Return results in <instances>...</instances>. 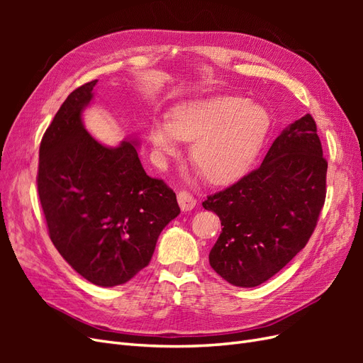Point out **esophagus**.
Here are the masks:
<instances>
[{
	"label": "esophagus",
	"instance_id": "esophagus-1",
	"mask_svg": "<svg viewBox=\"0 0 363 363\" xmlns=\"http://www.w3.org/2000/svg\"><path fill=\"white\" fill-rule=\"evenodd\" d=\"M177 200H179V204H180L183 212L192 211V208L196 204V200L194 199V195L191 192H188V191H180L177 194Z\"/></svg>",
	"mask_w": 363,
	"mask_h": 363
}]
</instances>
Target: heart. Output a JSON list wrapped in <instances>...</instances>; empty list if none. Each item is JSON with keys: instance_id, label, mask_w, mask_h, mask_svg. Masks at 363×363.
<instances>
[{"instance_id": "heart-1", "label": "heart", "mask_w": 363, "mask_h": 363, "mask_svg": "<svg viewBox=\"0 0 363 363\" xmlns=\"http://www.w3.org/2000/svg\"><path fill=\"white\" fill-rule=\"evenodd\" d=\"M269 128L260 107L242 98L216 96L180 104L168 123L156 121L150 131L152 147L163 155L177 151V139L192 142L191 159L206 180L233 183L255 162Z\"/></svg>"}]
</instances>
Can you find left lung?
Here are the masks:
<instances>
[{
    "label": "left lung",
    "instance_id": "obj_1",
    "mask_svg": "<svg viewBox=\"0 0 363 363\" xmlns=\"http://www.w3.org/2000/svg\"><path fill=\"white\" fill-rule=\"evenodd\" d=\"M325 175L316 123L304 115L274 140L259 168L203 203L223 225L208 255L216 274L252 288L286 267L320 219Z\"/></svg>",
    "mask_w": 363,
    "mask_h": 363
}]
</instances>
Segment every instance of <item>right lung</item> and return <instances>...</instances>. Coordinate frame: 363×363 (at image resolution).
<instances>
[{
    "mask_svg": "<svg viewBox=\"0 0 363 363\" xmlns=\"http://www.w3.org/2000/svg\"><path fill=\"white\" fill-rule=\"evenodd\" d=\"M95 84L72 91L43 133L36 183L54 247L80 276L108 288L148 265L180 207L167 183L147 175L135 145L107 148L84 130Z\"/></svg>",
    "mask_w": 363,
    "mask_h": 363,
    "instance_id": "right-lung-1",
    "label": "right lung"
}]
</instances>
